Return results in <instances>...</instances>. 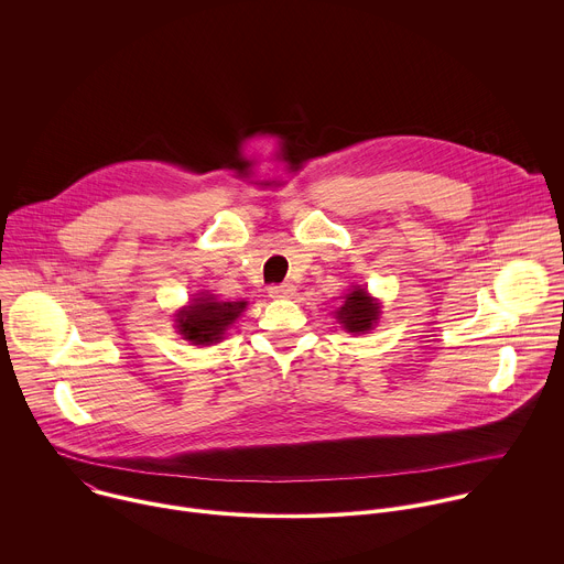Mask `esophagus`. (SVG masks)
Here are the masks:
<instances>
[{
	"label": "esophagus",
	"instance_id": "34e87169",
	"mask_svg": "<svg viewBox=\"0 0 564 564\" xmlns=\"http://www.w3.org/2000/svg\"><path fill=\"white\" fill-rule=\"evenodd\" d=\"M268 292L272 299H290V296H294L296 288L292 283H276V285H270Z\"/></svg>",
	"mask_w": 564,
	"mask_h": 564
}]
</instances>
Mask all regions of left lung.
Masks as SVG:
<instances>
[{"mask_svg":"<svg viewBox=\"0 0 564 564\" xmlns=\"http://www.w3.org/2000/svg\"><path fill=\"white\" fill-rule=\"evenodd\" d=\"M337 314L348 333H368L377 324L379 303L370 299L364 288H355L346 294V303Z\"/></svg>","mask_w":564,"mask_h":564,"instance_id":"8db88e82","label":"left lung"}]
</instances>
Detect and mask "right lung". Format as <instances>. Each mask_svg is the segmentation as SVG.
<instances>
[{
	"label": "right lung",
	"mask_w": 564,
	"mask_h": 564,
	"mask_svg": "<svg viewBox=\"0 0 564 564\" xmlns=\"http://www.w3.org/2000/svg\"><path fill=\"white\" fill-rule=\"evenodd\" d=\"M246 305V301H216L214 296L194 299V303L181 310L176 318L178 333L196 346L218 344Z\"/></svg>",
	"instance_id": "add662e5"
}]
</instances>
